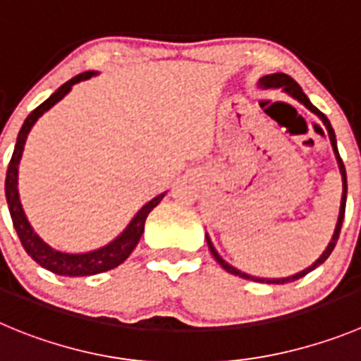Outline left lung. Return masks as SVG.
<instances>
[{
	"instance_id": "8db88e82",
	"label": "left lung",
	"mask_w": 361,
	"mask_h": 361,
	"mask_svg": "<svg viewBox=\"0 0 361 361\" xmlns=\"http://www.w3.org/2000/svg\"><path fill=\"white\" fill-rule=\"evenodd\" d=\"M258 87H262V89H281L283 92L288 94V96H290V97H294V99L299 101V103H301V104H305V106L310 110V112L315 114V116H317L319 119L322 121V124H324L326 130H328L329 140H331L333 153H335L336 164H338V169H340V176H342V200H340L338 221H336V226H335V231H333L331 240H329L328 247L324 249V252H322L321 257H319L317 260L313 262V264L310 265V267H306L305 271L298 272V274L287 276V278H258V276H251V274H247V272L238 271L237 267H233V265H230L226 260H222V257L217 252V249H215L214 244H212V240H210V237H208V233L204 235V237H207V244H208V247H210L212 255H214V258L219 262V265H221V267L224 269V271H228V272H230V274L238 276V278L251 279V281L271 283V285H283V283L295 281V279L302 278V276H306V274H308V272H312L313 269H317L319 265H322L326 260H328V257H329V255H331L333 249H335L336 240H338L340 230H342L343 214H345V200H348V176H345V167H343V161H342V158H340V154H338V147H336V137H335V131H333V128H331V123H329L328 117H326L324 114H322L321 110L317 109V106H313L312 101L308 99V96H306V94L302 92L301 87H299V83L295 82L294 78H290L288 74H285V73H274V74H267V76H262V78L258 80Z\"/></svg>"
}]
</instances>
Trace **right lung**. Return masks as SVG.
<instances>
[{
  "label": "right lung",
  "mask_w": 361,
  "mask_h": 361,
  "mask_svg": "<svg viewBox=\"0 0 361 361\" xmlns=\"http://www.w3.org/2000/svg\"><path fill=\"white\" fill-rule=\"evenodd\" d=\"M97 71H85V73L78 74L71 78L69 82L63 83L62 87L55 90L48 99L44 101L42 104H39L28 117L23 123L21 130H19L18 140H16V147H13L12 158H10L8 169H6V180H5V196L6 203H8L10 217H12L13 228L18 231V237L21 240L23 247L28 252L30 257L40 265V267L48 269V271L55 272L59 276H92L99 274V272H106L110 269H116L117 265L123 264L128 257L131 255L137 244H139L140 237L144 233V224H146V219L149 215V212L164 200L165 192L158 194L157 197H153L151 201H147L142 208H140L135 217L131 219L130 224L123 230V233L117 235L112 242H109L103 247H97L94 251L87 252H66L59 251V249L51 247L49 244L42 240L39 235L35 233V230L30 224L28 217H26L25 210H23L21 200H19V188H18V180H19V161H21L23 151H25L26 139H28L30 130L33 128V124L39 121V117L42 114L48 112L49 109H53L60 99L67 96L73 89V85L83 82V80H90L92 76H96Z\"/></svg>",
  "instance_id": "add662e5"
}]
</instances>
